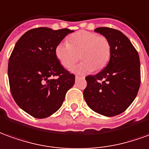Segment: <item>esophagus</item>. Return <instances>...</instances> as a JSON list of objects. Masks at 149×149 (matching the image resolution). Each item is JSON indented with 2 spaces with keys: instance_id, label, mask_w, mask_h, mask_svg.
Returning <instances> with one entry per match:
<instances>
[{
  "instance_id": "esophagus-1",
  "label": "esophagus",
  "mask_w": 149,
  "mask_h": 149,
  "mask_svg": "<svg viewBox=\"0 0 149 149\" xmlns=\"http://www.w3.org/2000/svg\"><path fill=\"white\" fill-rule=\"evenodd\" d=\"M79 78H81V77H79V75H76V76H75V79H79Z\"/></svg>"
}]
</instances>
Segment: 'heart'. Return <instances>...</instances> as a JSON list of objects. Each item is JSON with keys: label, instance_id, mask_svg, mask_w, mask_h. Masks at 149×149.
Instances as JSON below:
<instances>
[{"label": "heart", "instance_id": "1", "mask_svg": "<svg viewBox=\"0 0 149 149\" xmlns=\"http://www.w3.org/2000/svg\"><path fill=\"white\" fill-rule=\"evenodd\" d=\"M111 54V46L106 37L86 30L74 33L69 37L68 43L62 42L55 48L56 58L66 69L72 68L82 58L83 63L71 70L77 74L102 70L109 62Z\"/></svg>", "mask_w": 149, "mask_h": 149}]
</instances>
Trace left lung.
Returning <instances> with one entry per match:
<instances>
[{"label":"left lung","instance_id":"obj_1","mask_svg":"<svg viewBox=\"0 0 149 149\" xmlns=\"http://www.w3.org/2000/svg\"><path fill=\"white\" fill-rule=\"evenodd\" d=\"M95 31L109 40L111 54L103 70L86 77L83 95L91 110L115 116L126 110L136 97L140 85V58L130 40L120 30L99 27Z\"/></svg>","mask_w":149,"mask_h":149}]
</instances>
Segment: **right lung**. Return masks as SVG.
<instances>
[{
    "label": "right lung",
    "instance_id": "right-lung-1",
    "mask_svg": "<svg viewBox=\"0 0 149 149\" xmlns=\"http://www.w3.org/2000/svg\"><path fill=\"white\" fill-rule=\"evenodd\" d=\"M72 32L47 27L32 29L20 38L13 49L8 66L10 91L17 104L35 118L43 119L56 112L74 84V74L64 69L55 55L57 45Z\"/></svg>",
    "mask_w": 149,
    "mask_h": 149
}]
</instances>
